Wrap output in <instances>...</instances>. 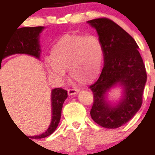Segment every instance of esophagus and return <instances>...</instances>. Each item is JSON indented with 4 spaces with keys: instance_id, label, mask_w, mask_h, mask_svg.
<instances>
[{
    "instance_id": "esophagus-1",
    "label": "esophagus",
    "mask_w": 155,
    "mask_h": 155,
    "mask_svg": "<svg viewBox=\"0 0 155 155\" xmlns=\"http://www.w3.org/2000/svg\"><path fill=\"white\" fill-rule=\"evenodd\" d=\"M79 90L77 89H75V88H70L68 90V93L69 95H75V94H77Z\"/></svg>"
}]
</instances>
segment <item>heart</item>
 Instances as JSON below:
<instances>
[{
    "label": "heart",
    "instance_id": "1",
    "mask_svg": "<svg viewBox=\"0 0 155 155\" xmlns=\"http://www.w3.org/2000/svg\"><path fill=\"white\" fill-rule=\"evenodd\" d=\"M51 59L46 60L51 75L64 78L65 69L74 80L88 84L99 76L104 61V48L97 37L80 34L65 35L51 48Z\"/></svg>",
    "mask_w": 155,
    "mask_h": 155
}]
</instances>
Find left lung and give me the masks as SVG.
I'll list each match as a JSON object with an SVG mask.
<instances>
[{"mask_svg": "<svg viewBox=\"0 0 155 155\" xmlns=\"http://www.w3.org/2000/svg\"><path fill=\"white\" fill-rule=\"evenodd\" d=\"M95 28L104 48V66L100 76L89 87L93 92L91 116L103 127L114 129L130 121L140 109L147 82V71L133 37L108 18L87 21ZM116 85L124 97L114 106L106 99L107 90Z\"/></svg>", "mask_w": 155, "mask_h": 155, "instance_id": "1", "label": "left lung"}]
</instances>
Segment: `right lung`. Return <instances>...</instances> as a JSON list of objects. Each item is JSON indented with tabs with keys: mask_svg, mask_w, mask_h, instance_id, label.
I'll use <instances>...</instances> for the list:
<instances>
[{
	"mask_svg": "<svg viewBox=\"0 0 155 155\" xmlns=\"http://www.w3.org/2000/svg\"><path fill=\"white\" fill-rule=\"evenodd\" d=\"M44 27H25L16 30L7 43L0 45V62L4 58L13 54H28L40 58L41 48L39 36ZM1 72V65H0ZM2 95H1V98ZM68 97V91L63 88H55L51 91V109L52 117L48 130L41 134L30 137L31 139H43L51 134L57 127L61 117L63 104Z\"/></svg>",
	"mask_w": 155,
	"mask_h": 155,
	"instance_id": "add662e5",
	"label": "right lung"
}]
</instances>
